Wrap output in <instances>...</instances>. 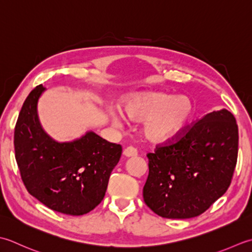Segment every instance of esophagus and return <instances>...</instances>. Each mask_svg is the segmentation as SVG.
Returning a JSON list of instances; mask_svg holds the SVG:
<instances>
[{"label":"esophagus","mask_w":252,"mask_h":252,"mask_svg":"<svg viewBox=\"0 0 252 252\" xmlns=\"http://www.w3.org/2000/svg\"><path fill=\"white\" fill-rule=\"evenodd\" d=\"M123 155L127 158H130V157H136L138 155V152H137L136 148H133L132 146H129V147H127L124 151H123Z\"/></svg>","instance_id":"obj_1"}]
</instances>
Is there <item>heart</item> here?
<instances>
[{
    "label": "heart",
    "instance_id": "heart-1",
    "mask_svg": "<svg viewBox=\"0 0 252 252\" xmlns=\"http://www.w3.org/2000/svg\"><path fill=\"white\" fill-rule=\"evenodd\" d=\"M196 106L190 96L164 92H143L126 100L124 112L133 122H145L143 133L152 142H165L175 138L189 124ZM113 124L120 126L124 116L119 110L111 112Z\"/></svg>",
    "mask_w": 252,
    "mask_h": 252
}]
</instances>
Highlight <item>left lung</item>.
I'll list each match as a JSON object with an SVG mask.
<instances>
[{
	"label": "left lung",
	"instance_id": "obj_1",
	"mask_svg": "<svg viewBox=\"0 0 252 252\" xmlns=\"http://www.w3.org/2000/svg\"><path fill=\"white\" fill-rule=\"evenodd\" d=\"M238 155V126L226 109L204 115L175 143L148 153L143 200L165 219L198 217L226 192Z\"/></svg>",
	"mask_w": 252,
	"mask_h": 252
}]
</instances>
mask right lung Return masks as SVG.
Returning a JSON list of instances; mask_svg holds the SVG:
<instances>
[{"mask_svg":"<svg viewBox=\"0 0 252 252\" xmlns=\"http://www.w3.org/2000/svg\"><path fill=\"white\" fill-rule=\"evenodd\" d=\"M44 91L39 85L30 92L15 127L20 175L28 192L45 207L63 214L83 215L103 200L122 147L91 130L73 141L54 140L38 115V102Z\"/></svg>","mask_w":252,"mask_h":252,"instance_id":"1","label":"right lung"}]
</instances>
